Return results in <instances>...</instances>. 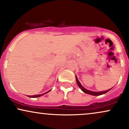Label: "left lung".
I'll list each match as a JSON object with an SVG mask.
<instances>
[{"label": "left lung", "mask_w": 129, "mask_h": 129, "mask_svg": "<svg viewBox=\"0 0 129 129\" xmlns=\"http://www.w3.org/2000/svg\"><path fill=\"white\" fill-rule=\"evenodd\" d=\"M76 80L77 84H78V86H79V88H81V89L82 90V91H84V93H87V94H91V95H93V96H100V95H101V94H105V93H107L108 91H110V90L111 89H112V88H110V89H109V90H106V91H98V92H96V91H90V90H88L85 89V88H84V87H82V85H81V83H80L79 81H78V78H77V76H76Z\"/></svg>", "instance_id": "left-lung-1"}]
</instances>
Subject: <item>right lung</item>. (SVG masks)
I'll return each mask as SVG.
<instances>
[{"mask_svg": "<svg viewBox=\"0 0 129 129\" xmlns=\"http://www.w3.org/2000/svg\"><path fill=\"white\" fill-rule=\"evenodd\" d=\"M50 91H51V90H49V91H47V92H46V93H43V94H37V95H33V96H28L29 97V98H38V97L44 95V94H46V93H47L48 92H49Z\"/></svg>", "mask_w": 129, "mask_h": 129, "instance_id": "add662e5", "label": "right lung"}]
</instances>
